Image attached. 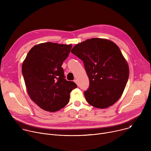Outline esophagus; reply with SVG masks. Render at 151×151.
Listing matches in <instances>:
<instances>
[{"label":"esophagus","instance_id":"obj_1","mask_svg":"<svg viewBox=\"0 0 151 151\" xmlns=\"http://www.w3.org/2000/svg\"><path fill=\"white\" fill-rule=\"evenodd\" d=\"M74 82L77 84V85H78V82L77 79H75V80H74Z\"/></svg>","mask_w":151,"mask_h":151}]
</instances>
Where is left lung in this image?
I'll return each instance as SVG.
<instances>
[{
    "instance_id": "1",
    "label": "left lung",
    "mask_w": 151,
    "mask_h": 151,
    "mask_svg": "<svg viewBox=\"0 0 151 151\" xmlns=\"http://www.w3.org/2000/svg\"><path fill=\"white\" fill-rule=\"evenodd\" d=\"M71 52L83 61L90 79L84 92L87 102L101 109L116 103L129 76L127 62L119 47L108 39L92 38L76 44Z\"/></svg>"
}]
</instances>
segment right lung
Returning a JSON list of instances; mask_svg holds the SVG:
<instances>
[{
    "mask_svg": "<svg viewBox=\"0 0 151 151\" xmlns=\"http://www.w3.org/2000/svg\"><path fill=\"white\" fill-rule=\"evenodd\" d=\"M72 46L45 42L34 46L22 65L28 94L41 109L56 112L69 101L76 84L65 79L61 66Z\"/></svg>",
    "mask_w": 151,
    "mask_h": 151,
    "instance_id": "right-lung-1",
    "label": "right lung"
}]
</instances>
